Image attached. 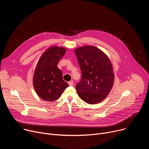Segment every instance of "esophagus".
Instances as JSON below:
<instances>
[{"label":"esophagus","mask_w":149,"mask_h":149,"mask_svg":"<svg viewBox=\"0 0 149 149\" xmlns=\"http://www.w3.org/2000/svg\"><path fill=\"white\" fill-rule=\"evenodd\" d=\"M68 84H69V86H72L73 85H74V83H73L72 81H70V82H68Z\"/></svg>","instance_id":"esophagus-1"}]
</instances>
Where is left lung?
I'll list each match as a JSON object with an SVG mask.
<instances>
[{
    "label": "left lung",
    "mask_w": 149,
    "mask_h": 149,
    "mask_svg": "<svg viewBox=\"0 0 149 149\" xmlns=\"http://www.w3.org/2000/svg\"><path fill=\"white\" fill-rule=\"evenodd\" d=\"M75 54L81 71V79L75 87L77 94L88 104H97L107 97L113 86L111 63L107 55L94 46L78 48Z\"/></svg>",
    "instance_id": "left-lung-1"
}]
</instances>
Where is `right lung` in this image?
I'll list each match as a JSON object with an SVG mask.
<instances>
[{
    "label": "right lung",
    "mask_w": 149,
    "mask_h": 149,
    "mask_svg": "<svg viewBox=\"0 0 149 149\" xmlns=\"http://www.w3.org/2000/svg\"><path fill=\"white\" fill-rule=\"evenodd\" d=\"M66 49L52 47L40 56L35 70L33 84L38 95L45 101L58 99L69 85L63 80L62 73L57 65Z\"/></svg>",
    "instance_id": "right-lung-1"
}]
</instances>
